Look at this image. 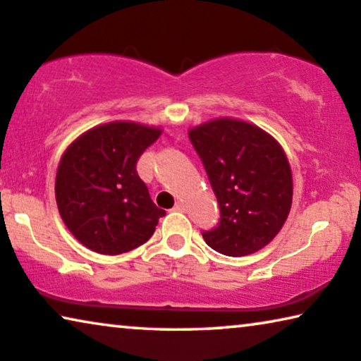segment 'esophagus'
<instances>
[{
	"instance_id": "34e87169",
	"label": "esophagus",
	"mask_w": 361,
	"mask_h": 361,
	"mask_svg": "<svg viewBox=\"0 0 361 361\" xmlns=\"http://www.w3.org/2000/svg\"><path fill=\"white\" fill-rule=\"evenodd\" d=\"M173 209H175V211H178V212H183V211H185V204H183V202H176Z\"/></svg>"
}]
</instances>
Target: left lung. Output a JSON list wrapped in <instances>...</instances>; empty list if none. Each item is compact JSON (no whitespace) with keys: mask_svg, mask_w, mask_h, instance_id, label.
Masks as SVG:
<instances>
[{"mask_svg":"<svg viewBox=\"0 0 361 361\" xmlns=\"http://www.w3.org/2000/svg\"><path fill=\"white\" fill-rule=\"evenodd\" d=\"M217 197L221 219L202 238L212 250L243 257L268 245L286 221L293 178L280 144L257 126L216 119L190 130Z\"/></svg>","mask_w":361,"mask_h":361,"instance_id":"left-lung-1","label":"left lung"}]
</instances>
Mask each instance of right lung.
I'll return each mask as SVG.
<instances>
[{
    "instance_id": "right-lung-1",
    "label": "right lung",
    "mask_w": 361,
    "mask_h": 361,
    "mask_svg": "<svg viewBox=\"0 0 361 361\" xmlns=\"http://www.w3.org/2000/svg\"><path fill=\"white\" fill-rule=\"evenodd\" d=\"M160 134V129L118 121L85 132L65 150L55 180L59 212L90 250L103 255L134 250L165 216L135 169Z\"/></svg>"
}]
</instances>
